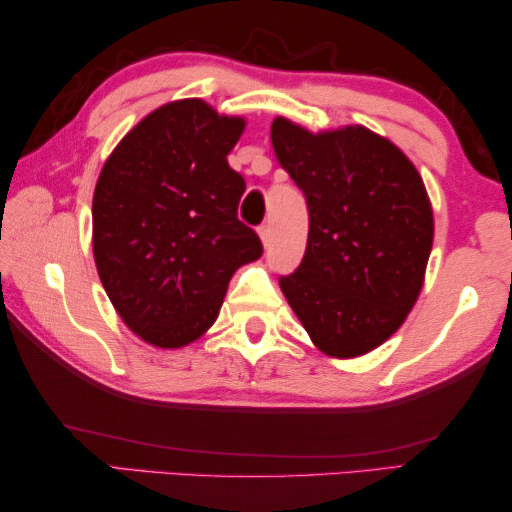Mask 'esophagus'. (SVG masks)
I'll use <instances>...</instances> for the list:
<instances>
[{"mask_svg":"<svg viewBox=\"0 0 512 512\" xmlns=\"http://www.w3.org/2000/svg\"><path fill=\"white\" fill-rule=\"evenodd\" d=\"M270 233H272L270 224H261V226H258V236H261L263 245H267V242H270Z\"/></svg>","mask_w":512,"mask_h":512,"instance_id":"obj_1","label":"esophagus"}]
</instances>
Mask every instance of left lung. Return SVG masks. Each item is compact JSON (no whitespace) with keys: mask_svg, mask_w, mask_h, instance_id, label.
<instances>
[{"mask_svg":"<svg viewBox=\"0 0 512 512\" xmlns=\"http://www.w3.org/2000/svg\"><path fill=\"white\" fill-rule=\"evenodd\" d=\"M272 147L308 206L306 254L279 279L292 311L324 354L379 347L422 290L433 211L415 165L365 127L308 133L283 117Z\"/></svg>","mask_w":512,"mask_h":512,"instance_id":"obj_1","label":"left lung"}]
</instances>
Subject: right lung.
Listing matches in <instances>:
<instances>
[{
	"label": "right lung",
	"mask_w": 512,
	"mask_h": 512,
	"mask_svg": "<svg viewBox=\"0 0 512 512\" xmlns=\"http://www.w3.org/2000/svg\"><path fill=\"white\" fill-rule=\"evenodd\" d=\"M245 122L201 99L149 113L99 174L92 251L124 324L156 347L197 340L263 242L238 220L245 179L226 161Z\"/></svg>",
	"instance_id": "add662e5"
}]
</instances>
